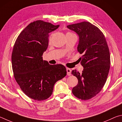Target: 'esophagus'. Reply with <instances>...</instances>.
I'll return each mask as SVG.
<instances>
[{
  "label": "esophagus",
  "mask_w": 122,
  "mask_h": 122,
  "mask_svg": "<svg viewBox=\"0 0 122 122\" xmlns=\"http://www.w3.org/2000/svg\"><path fill=\"white\" fill-rule=\"evenodd\" d=\"M66 71H67V74L68 76L71 75V70L69 69V68H66Z\"/></svg>",
  "instance_id": "1"
}]
</instances>
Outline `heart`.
<instances>
[{"instance_id":"1","label":"heart","mask_w":122,"mask_h":122,"mask_svg":"<svg viewBox=\"0 0 122 122\" xmlns=\"http://www.w3.org/2000/svg\"><path fill=\"white\" fill-rule=\"evenodd\" d=\"M66 34H74L72 33H70V32H68V33H66Z\"/></svg>"}]
</instances>
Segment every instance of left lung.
Here are the masks:
<instances>
[{"instance_id":"obj_1","label":"left lung","mask_w":122,"mask_h":122,"mask_svg":"<svg viewBox=\"0 0 122 122\" xmlns=\"http://www.w3.org/2000/svg\"><path fill=\"white\" fill-rule=\"evenodd\" d=\"M78 34L77 50L84 67L81 73L73 70L72 74L78 80L72 93L78 99L87 100L97 95L103 88L110 69L109 49L102 32L91 23L84 22L67 25Z\"/></svg>"}]
</instances>
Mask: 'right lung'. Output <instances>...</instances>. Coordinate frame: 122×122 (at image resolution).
Returning a JSON list of instances; mask_svg holds the SVG:
<instances>
[{
  "label": "right lung",
  "mask_w": 122,
  "mask_h": 122,
  "mask_svg": "<svg viewBox=\"0 0 122 122\" xmlns=\"http://www.w3.org/2000/svg\"><path fill=\"white\" fill-rule=\"evenodd\" d=\"M59 27L42 20L34 21L15 42L12 54L14 78L23 92L32 99H48L55 83L66 75L64 66L50 65L42 57L48 46L49 33Z\"/></svg>",
  "instance_id": "obj_1"
}]
</instances>
